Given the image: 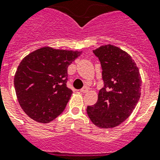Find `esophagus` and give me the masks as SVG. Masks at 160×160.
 Here are the masks:
<instances>
[{
  "mask_svg": "<svg viewBox=\"0 0 160 160\" xmlns=\"http://www.w3.org/2000/svg\"><path fill=\"white\" fill-rule=\"evenodd\" d=\"M88 91V88L86 86H84L81 89H80V92H83V93H85V92H87Z\"/></svg>",
  "mask_w": 160,
  "mask_h": 160,
  "instance_id": "obj_1",
  "label": "esophagus"
}]
</instances>
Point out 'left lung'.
<instances>
[{"mask_svg":"<svg viewBox=\"0 0 160 160\" xmlns=\"http://www.w3.org/2000/svg\"><path fill=\"white\" fill-rule=\"evenodd\" d=\"M92 52L101 62L104 87L96 104L87 107V114L97 127L115 128L129 117L138 104L140 72L132 57L119 47L102 45Z\"/></svg>","mask_w":160,"mask_h":160,"instance_id":"obj_1","label":"left lung"}]
</instances>
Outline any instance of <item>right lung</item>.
I'll return each mask as SVG.
<instances>
[{"label": "right lung", "mask_w": 160, "mask_h": 160, "mask_svg": "<svg viewBox=\"0 0 160 160\" xmlns=\"http://www.w3.org/2000/svg\"><path fill=\"white\" fill-rule=\"evenodd\" d=\"M81 53L45 46L20 62L14 88L20 107L31 119L48 123L64 111L72 94L66 85L68 68Z\"/></svg>", "instance_id": "add662e5"}]
</instances>
